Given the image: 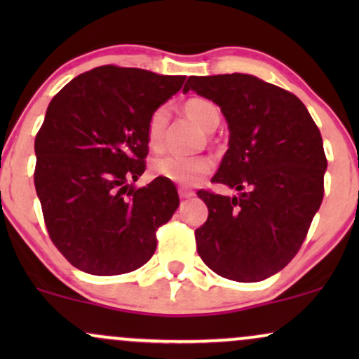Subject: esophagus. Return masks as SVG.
Returning <instances> with one entry per match:
<instances>
[{
  "label": "esophagus",
  "instance_id": "esophagus-1",
  "mask_svg": "<svg viewBox=\"0 0 359 359\" xmlns=\"http://www.w3.org/2000/svg\"><path fill=\"white\" fill-rule=\"evenodd\" d=\"M179 196H180V199H191V197L196 196V192L191 191V189H187V187H180Z\"/></svg>",
  "mask_w": 359,
  "mask_h": 359
}]
</instances>
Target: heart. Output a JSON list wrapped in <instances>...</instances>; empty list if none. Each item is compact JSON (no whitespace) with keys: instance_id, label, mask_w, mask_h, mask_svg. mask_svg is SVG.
Returning <instances> with one entry per match:
<instances>
[{"instance_id":"obj_1","label":"heart","mask_w":359,"mask_h":359,"mask_svg":"<svg viewBox=\"0 0 359 359\" xmlns=\"http://www.w3.org/2000/svg\"><path fill=\"white\" fill-rule=\"evenodd\" d=\"M182 109L185 116L191 118L194 123H197L205 131H211L219 123V109L216 108L214 102L204 100V97H191L184 102ZM168 116H170V113L165 106H162V108L155 109L148 119L147 140L151 150L156 151L163 147ZM211 170V158L204 155H162L151 162L154 175L163 177V179L182 185L196 184Z\"/></svg>"}]
</instances>
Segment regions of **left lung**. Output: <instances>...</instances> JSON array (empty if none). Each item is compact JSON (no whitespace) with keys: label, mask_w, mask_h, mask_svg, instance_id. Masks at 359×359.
I'll return each mask as SVG.
<instances>
[{"label":"left lung","mask_w":359,"mask_h":359,"mask_svg":"<svg viewBox=\"0 0 359 359\" xmlns=\"http://www.w3.org/2000/svg\"><path fill=\"white\" fill-rule=\"evenodd\" d=\"M187 90L224 114L228 150L211 182L238 191L197 192L209 209L196 229L197 253L224 278H269L297 255L323 203L327 160L319 128L297 96L250 74L191 76Z\"/></svg>","instance_id":"8db88e82"}]
</instances>
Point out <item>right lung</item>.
Instances as JSON below:
<instances>
[{
	"label": "right lung",
	"instance_id": "1",
	"mask_svg": "<svg viewBox=\"0 0 359 359\" xmlns=\"http://www.w3.org/2000/svg\"><path fill=\"white\" fill-rule=\"evenodd\" d=\"M185 76L102 65L53 96L35 138V189L53 245L90 275L145 265L155 231L174 216V182L145 187L148 119L182 88Z\"/></svg>",
	"mask_w": 359,
	"mask_h": 359
}]
</instances>
